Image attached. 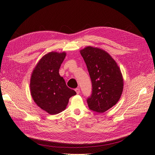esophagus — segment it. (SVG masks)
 I'll return each instance as SVG.
<instances>
[{"instance_id": "1", "label": "esophagus", "mask_w": 155, "mask_h": 155, "mask_svg": "<svg viewBox=\"0 0 155 155\" xmlns=\"http://www.w3.org/2000/svg\"><path fill=\"white\" fill-rule=\"evenodd\" d=\"M75 91H76V92L78 94H79V92H80V90H79V88H77L75 89Z\"/></svg>"}]
</instances>
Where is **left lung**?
<instances>
[{
  "label": "left lung",
  "instance_id": "left-lung-1",
  "mask_svg": "<svg viewBox=\"0 0 155 155\" xmlns=\"http://www.w3.org/2000/svg\"><path fill=\"white\" fill-rule=\"evenodd\" d=\"M80 53L92 82L88 106L93 111L103 113L119 101L124 88L122 74L115 61L104 50L87 46Z\"/></svg>",
  "mask_w": 155,
  "mask_h": 155
}]
</instances>
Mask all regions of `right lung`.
I'll list each match as a JSON object with an SVG mask.
<instances>
[{"instance_id":"obj_1","label":"right lung","mask_w":155,"mask_h":155,"mask_svg":"<svg viewBox=\"0 0 155 155\" xmlns=\"http://www.w3.org/2000/svg\"><path fill=\"white\" fill-rule=\"evenodd\" d=\"M66 53L51 51L44 55L34 70L30 79V91L33 100L42 109L50 114L64 110L69 98L76 94L68 88L59 70Z\"/></svg>"}]
</instances>
